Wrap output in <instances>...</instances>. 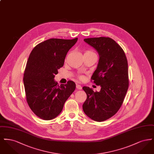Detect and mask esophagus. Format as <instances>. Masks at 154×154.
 Wrapping results in <instances>:
<instances>
[{
    "label": "esophagus",
    "mask_w": 154,
    "mask_h": 154,
    "mask_svg": "<svg viewBox=\"0 0 154 154\" xmlns=\"http://www.w3.org/2000/svg\"><path fill=\"white\" fill-rule=\"evenodd\" d=\"M76 88H77V89H82V87L80 85L77 84V85H76Z\"/></svg>",
    "instance_id": "34e87169"
}]
</instances>
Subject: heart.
I'll return each mask as SVG.
<instances>
[{"label": "heart", "instance_id": "b5f03b06", "mask_svg": "<svg viewBox=\"0 0 154 154\" xmlns=\"http://www.w3.org/2000/svg\"><path fill=\"white\" fill-rule=\"evenodd\" d=\"M85 53H94L93 52L91 51H85ZM83 78V77L82 76H80V79H82Z\"/></svg>", "mask_w": 154, "mask_h": 154}]
</instances>
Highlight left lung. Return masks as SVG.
<instances>
[{
    "label": "left lung",
    "mask_w": 154,
    "mask_h": 154,
    "mask_svg": "<svg viewBox=\"0 0 154 154\" xmlns=\"http://www.w3.org/2000/svg\"><path fill=\"white\" fill-rule=\"evenodd\" d=\"M99 55L91 81L101 87L99 92L84 87L87 97L83 111L94 121L102 122L114 116L124 100L129 87L128 64L123 49L110 37L85 38Z\"/></svg>",
    "instance_id": "1"
}]
</instances>
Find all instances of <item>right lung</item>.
Here are the masks:
<instances>
[{
    "label": "right lung",
    "mask_w": 154,
    "mask_h": 154,
    "mask_svg": "<svg viewBox=\"0 0 154 154\" xmlns=\"http://www.w3.org/2000/svg\"><path fill=\"white\" fill-rule=\"evenodd\" d=\"M77 40L50 38L37 44L30 54L23 79L26 99L30 109L42 119L57 117L75 89L72 81L59 85L54 79Z\"/></svg>",
    "instance_id": "obj_1"
}]
</instances>
